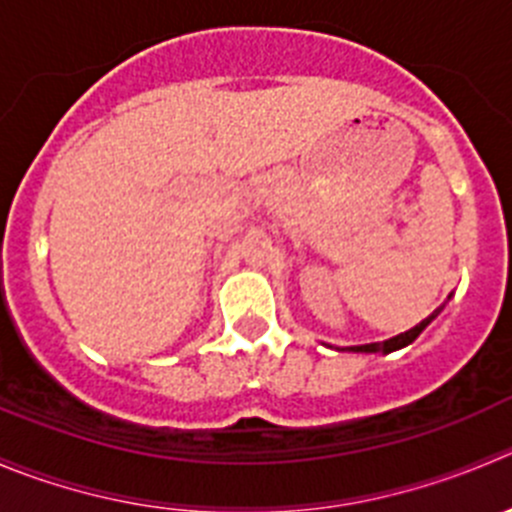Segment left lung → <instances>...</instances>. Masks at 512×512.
Masks as SVG:
<instances>
[{"label":"left lung","mask_w":512,"mask_h":512,"mask_svg":"<svg viewBox=\"0 0 512 512\" xmlns=\"http://www.w3.org/2000/svg\"><path fill=\"white\" fill-rule=\"evenodd\" d=\"M450 296H452V294H450ZM450 296H447V299H450ZM442 309H445V306H440V309H435V311H432V314L427 316V319H422L420 324H417V326H412L410 332H405V334H397V337L387 339V342L359 344V347H347V349H349V352H362V354H374V352L389 354V352H397V349H402V347H407V344H412V342H415V339L420 337L422 332H425L427 326H430V321H435V319H437V314H440Z\"/></svg>","instance_id":"left-lung-1"}]
</instances>
